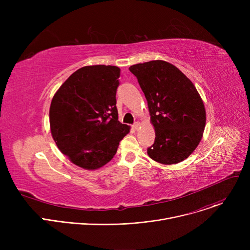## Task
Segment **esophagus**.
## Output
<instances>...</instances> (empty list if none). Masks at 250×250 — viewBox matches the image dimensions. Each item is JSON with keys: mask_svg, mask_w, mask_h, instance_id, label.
<instances>
[{"mask_svg": "<svg viewBox=\"0 0 250 250\" xmlns=\"http://www.w3.org/2000/svg\"><path fill=\"white\" fill-rule=\"evenodd\" d=\"M132 127H133L134 129H137V128L139 127V123H137V122H136V123H134V124L132 125Z\"/></svg>", "mask_w": 250, "mask_h": 250, "instance_id": "esophagus-1", "label": "esophagus"}]
</instances>
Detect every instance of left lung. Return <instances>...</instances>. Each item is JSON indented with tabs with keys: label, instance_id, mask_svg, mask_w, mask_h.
<instances>
[{
	"label": "left lung",
	"instance_id": "left-lung-1",
	"mask_svg": "<svg viewBox=\"0 0 250 250\" xmlns=\"http://www.w3.org/2000/svg\"><path fill=\"white\" fill-rule=\"evenodd\" d=\"M147 100L155 129L149 157L162 164H176L196 149L206 125L204 103L194 84L176 66L152 60L129 67Z\"/></svg>",
	"mask_w": 250,
	"mask_h": 250
}]
</instances>
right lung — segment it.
Instances as JSON below:
<instances>
[{
  "label": "right lung",
  "mask_w": 250,
  "mask_h": 250,
  "mask_svg": "<svg viewBox=\"0 0 250 250\" xmlns=\"http://www.w3.org/2000/svg\"><path fill=\"white\" fill-rule=\"evenodd\" d=\"M120 75L117 66H85L53 96L49 110L52 137L59 150L79 167L94 170L111 161L129 132V126L118 121Z\"/></svg>",
  "instance_id": "add662e5"
}]
</instances>
